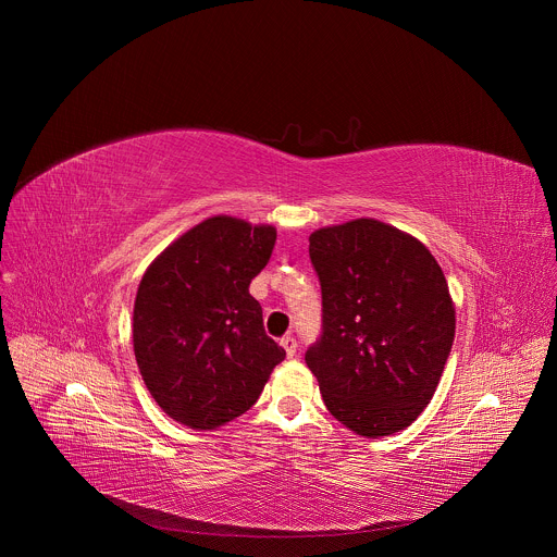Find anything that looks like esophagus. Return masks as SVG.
Returning <instances> with one entry per match:
<instances>
[{"label": "esophagus", "mask_w": 557, "mask_h": 557, "mask_svg": "<svg viewBox=\"0 0 557 557\" xmlns=\"http://www.w3.org/2000/svg\"><path fill=\"white\" fill-rule=\"evenodd\" d=\"M282 348L286 350V357H295V352H297V342H295V337L293 335H286V337H282Z\"/></svg>", "instance_id": "obj_1"}]
</instances>
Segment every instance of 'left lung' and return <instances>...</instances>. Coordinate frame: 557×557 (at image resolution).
Returning a JSON list of instances; mask_svg holds the SVG:
<instances>
[{
    "label": "left lung",
    "mask_w": 557,
    "mask_h": 557,
    "mask_svg": "<svg viewBox=\"0 0 557 557\" xmlns=\"http://www.w3.org/2000/svg\"><path fill=\"white\" fill-rule=\"evenodd\" d=\"M324 333L306 352L329 412L366 438L412 425L443 376L456 308L436 258L374 218L310 233Z\"/></svg>",
    "instance_id": "left-lung-1"
}]
</instances>
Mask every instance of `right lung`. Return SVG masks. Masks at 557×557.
<instances>
[{
  "label": "right lung",
  "mask_w": 557,
  "mask_h": 557,
  "mask_svg": "<svg viewBox=\"0 0 557 557\" xmlns=\"http://www.w3.org/2000/svg\"><path fill=\"white\" fill-rule=\"evenodd\" d=\"M273 224L211 215L147 267L134 299L132 342L161 410L191 430L245 414L286 350L249 293L275 247Z\"/></svg>",
  "instance_id": "1"
}]
</instances>
